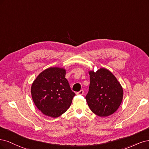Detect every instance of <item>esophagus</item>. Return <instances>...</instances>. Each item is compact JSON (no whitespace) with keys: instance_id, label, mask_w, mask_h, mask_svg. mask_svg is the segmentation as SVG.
I'll list each match as a JSON object with an SVG mask.
<instances>
[{"instance_id":"34e87169","label":"esophagus","mask_w":149,"mask_h":149,"mask_svg":"<svg viewBox=\"0 0 149 149\" xmlns=\"http://www.w3.org/2000/svg\"><path fill=\"white\" fill-rule=\"evenodd\" d=\"M84 91L83 90H81L80 91H79V92H77L76 94L77 95H84Z\"/></svg>"}]
</instances>
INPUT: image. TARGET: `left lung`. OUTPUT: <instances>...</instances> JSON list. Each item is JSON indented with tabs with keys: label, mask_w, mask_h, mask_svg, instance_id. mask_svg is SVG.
<instances>
[{
	"label": "left lung",
	"mask_w": 149,
	"mask_h": 149,
	"mask_svg": "<svg viewBox=\"0 0 149 149\" xmlns=\"http://www.w3.org/2000/svg\"><path fill=\"white\" fill-rule=\"evenodd\" d=\"M90 84L85 99L91 111L100 117L113 114L119 107L123 90L115 76L107 69L89 71Z\"/></svg>",
	"instance_id": "obj_1"
}]
</instances>
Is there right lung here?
I'll list each match as a JSON object with an SVG mask.
<instances>
[{"instance_id": "add662e5", "label": "right lung", "mask_w": 149, "mask_h": 149, "mask_svg": "<svg viewBox=\"0 0 149 149\" xmlns=\"http://www.w3.org/2000/svg\"><path fill=\"white\" fill-rule=\"evenodd\" d=\"M65 76L64 69L49 68L38 75L32 84L33 102L46 116L57 118L70 106L75 94Z\"/></svg>"}]
</instances>
